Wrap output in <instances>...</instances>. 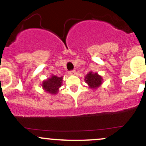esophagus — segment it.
Returning a JSON list of instances; mask_svg holds the SVG:
<instances>
[{
  "instance_id": "esophagus-1",
  "label": "esophagus",
  "mask_w": 146,
  "mask_h": 146,
  "mask_svg": "<svg viewBox=\"0 0 146 146\" xmlns=\"http://www.w3.org/2000/svg\"><path fill=\"white\" fill-rule=\"evenodd\" d=\"M69 74H70V76H73V75L76 74V70H71V71L69 72Z\"/></svg>"
}]
</instances>
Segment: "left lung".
I'll return each mask as SVG.
<instances>
[{
  "label": "left lung",
  "instance_id": "1",
  "mask_svg": "<svg viewBox=\"0 0 146 146\" xmlns=\"http://www.w3.org/2000/svg\"><path fill=\"white\" fill-rule=\"evenodd\" d=\"M103 79L101 76H100L98 73H93L90 71L85 76V82L88 85L90 88L92 90H95L100 88L102 84Z\"/></svg>",
  "mask_w": 146,
  "mask_h": 146
}]
</instances>
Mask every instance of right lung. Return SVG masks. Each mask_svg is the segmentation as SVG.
Masks as SVG:
<instances>
[{
  "label": "right lung",
  "instance_id": "add662e5",
  "mask_svg": "<svg viewBox=\"0 0 146 146\" xmlns=\"http://www.w3.org/2000/svg\"><path fill=\"white\" fill-rule=\"evenodd\" d=\"M63 76L58 77L54 75H51V78L44 80L42 83V87L46 92L56 95L59 91V88L62 85Z\"/></svg>",
  "mask_w": 146,
  "mask_h": 146
}]
</instances>
